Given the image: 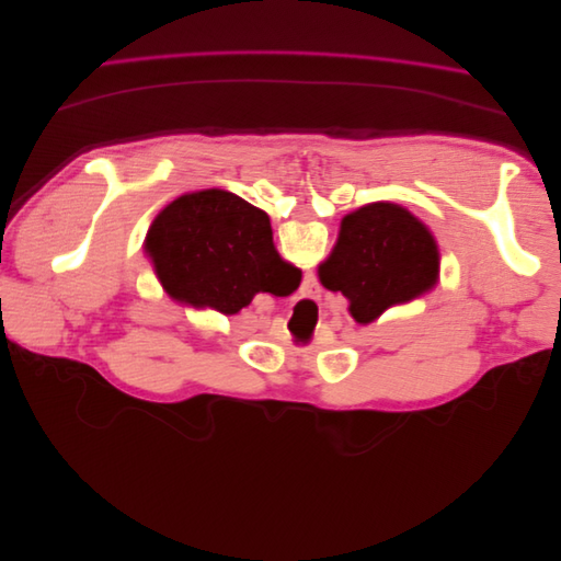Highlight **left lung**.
<instances>
[{
    "instance_id": "8db88e82",
    "label": "left lung",
    "mask_w": 561,
    "mask_h": 561,
    "mask_svg": "<svg viewBox=\"0 0 561 561\" xmlns=\"http://www.w3.org/2000/svg\"><path fill=\"white\" fill-rule=\"evenodd\" d=\"M319 280L350 299L358 324H369L386 308L417 299L436 285V239L409 209L369 203L342 219L337 244L319 264Z\"/></svg>"
}]
</instances>
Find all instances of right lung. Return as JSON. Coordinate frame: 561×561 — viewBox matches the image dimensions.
Instances as JSON below:
<instances>
[{"mask_svg": "<svg viewBox=\"0 0 561 561\" xmlns=\"http://www.w3.org/2000/svg\"><path fill=\"white\" fill-rule=\"evenodd\" d=\"M148 253L173 299L234 314L257 291H291L299 270L285 262L264 211L224 190L184 194L148 232Z\"/></svg>", "mask_w": 561, "mask_h": 561, "instance_id": "1", "label": "right lung"}]
</instances>
